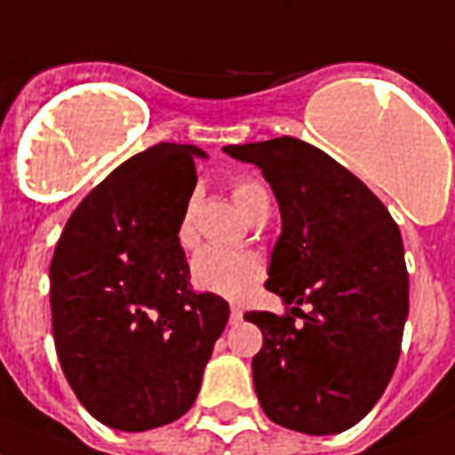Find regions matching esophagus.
Masks as SVG:
<instances>
[{
    "label": "esophagus",
    "mask_w": 455,
    "mask_h": 455,
    "mask_svg": "<svg viewBox=\"0 0 455 455\" xmlns=\"http://www.w3.org/2000/svg\"><path fill=\"white\" fill-rule=\"evenodd\" d=\"M228 322L231 323L243 322V310H240V307H231V316H228Z\"/></svg>",
    "instance_id": "1"
}]
</instances>
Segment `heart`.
Wrapping results in <instances>:
<instances>
[{
  "label": "heart",
  "instance_id": "obj_1",
  "mask_svg": "<svg viewBox=\"0 0 455 455\" xmlns=\"http://www.w3.org/2000/svg\"><path fill=\"white\" fill-rule=\"evenodd\" d=\"M234 201L245 217H250L259 205L268 204L266 187L257 180H240L234 185ZM196 240L194 231V204H187L178 224V243L192 247ZM261 277V261L247 251H231L221 247H205L192 261V282L205 293H215L220 299L240 300L250 293L251 284Z\"/></svg>",
  "mask_w": 455,
  "mask_h": 455
}]
</instances>
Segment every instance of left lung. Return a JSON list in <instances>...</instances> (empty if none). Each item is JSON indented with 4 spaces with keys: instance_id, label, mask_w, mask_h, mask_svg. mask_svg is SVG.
Here are the masks:
<instances>
[{
    "instance_id": "8db88e82",
    "label": "left lung",
    "mask_w": 455,
    "mask_h": 455,
    "mask_svg": "<svg viewBox=\"0 0 455 455\" xmlns=\"http://www.w3.org/2000/svg\"><path fill=\"white\" fill-rule=\"evenodd\" d=\"M221 150L261 169L282 217L266 286L291 315H245L263 333L251 358L259 403L289 430L342 433L375 407L398 365L410 312L398 224L356 175L305 140Z\"/></svg>"
}]
</instances>
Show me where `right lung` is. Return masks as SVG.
<instances>
[{
    "label": "right lung",
    "mask_w": 455,
    "mask_h": 455,
    "mask_svg": "<svg viewBox=\"0 0 455 455\" xmlns=\"http://www.w3.org/2000/svg\"><path fill=\"white\" fill-rule=\"evenodd\" d=\"M196 145L159 143L120 164L68 217L51 263L55 349L97 421L143 433L180 419L228 322L189 286L178 224L196 187Z\"/></svg>",
    "instance_id": "add662e5"
}]
</instances>
